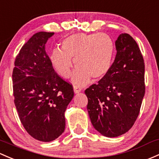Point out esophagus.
<instances>
[{"label":"esophagus","instance_id":"esophagus-1","mask_svg":"<svg viewBox=\"0 0 159 159\" xmlns=\"http://www.w3.org/2000/svg\"><path fill=\"white\" fill-rule=\"evenodd\" d=\"M81 90H82V88L80 85H75L74 86V91L75 93H80L81 91Z\"/></svg>","mask_w":159,"mask_h":159}]
</instances>
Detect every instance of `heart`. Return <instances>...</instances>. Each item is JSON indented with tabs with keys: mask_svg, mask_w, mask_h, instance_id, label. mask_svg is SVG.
Returning a JSON list of instances; mask_svg holds the SVG:
<instances>
[{
	"mask_svg": "<svg viewBox=\"0 0 159 159\" xmlns=\"http://www.w3.org/2000/svg\"><path fill=\"white\" fill-rule=\"evenodd\" d=\"M113 52V42L107 33H78L63 39L61 49L52 51L50 61L58 74L67 78L71 75L73 59L77 66L73 81L85 84L91 77L93 79H99L107 74Z\"/></svg>",
	"mask_w": 159,
	"mask_h": 159,
	"instance_id": "1",
	"label": "heart"
}]
</instances>
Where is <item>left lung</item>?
Here are the masks:
<instances>
[{"mask_svg": "<svg viewBox=\"0 0 159 159\" xmlns=\"http://www.w3.org/2000/svg\"><path fill=\"white\" fill-rule=\"evenodd\" d=\"M115 45L116 57L107 74L84 91L91 123L107 137L121 136L132 128L146 91L144 59L136 42L122 33Z\"/></svg>", "mask_w": 159, "mask_h": 159, "instance_id": "obj_1", "label": "left lung"}]
</instances>
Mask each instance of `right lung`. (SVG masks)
Here are the masks:
<instances>
[{
	"label": "right lung",
	"instance_id": "1",
	"mask_svg": "<svg viewBox=\"0 0 159 159\" xmlns=\"http://www.w3.org/2000/svg\"><path fill=\"white\" fill-rule=\"evenodd\" d=\"M54 33L39 32L15 58L12 74L14 103L23 127L42 142L57 139L66 127V111L74 97L72 84L55 71L45 49Z\"/></svg>",
	"mask_w": 159,
	"mask_h": 159
}]
</instances>
